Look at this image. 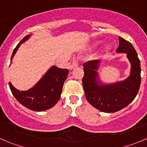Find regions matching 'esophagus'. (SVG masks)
<instances>
[{"label": "esophagus", "mask_w": 147, "mask_h": 147, "mask_svg": "<svg viewBox=\"0 0 147 147\" xmlns=\"http://www.w3.org/2000/svg\"><path fill=\"white\" fill-rule=\"evenodd\" d=\"M77 66H78V62H77V60H76V59H74V60L72 62H71V64L70 65L69 69H70V70H72V69H74V67H77Z\"/></svg>", "instance_id": "1"}]
</instances>
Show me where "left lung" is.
<instances>
[{
	"mask_svg": "<svg viewBox=\"0 0 147 147\" xmlns=\"http://www.w3.org/2000/svg\"><path fill=\"white\" fill-rule=\"evenodd\" d=\"M117 53H126L131 62L130 76L124 81L110 85H102L97 80L96 70L99 60L85 62L82 85L88 102L95 108L105 113H115L124 108L137 96L141 85V63L132 44L119 37Z\"/></svg>",
	"mask_w": 147,
	"mask_h": 147,
	"instance_id": "left-lung-1",
	"label": "left lung"
}]
</instances>
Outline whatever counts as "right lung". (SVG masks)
I'll list each match as a JSON object with an SVG mask.
<instances>
[{"label":"right lung","instance_id":"1","mask_svg":"<svg viewBox=\"0 0 147 147\" xmlns=\"http://www.w3.org/2000/svg\"><path fill=\"white\" fill-rule=\"evenodd\" d=\"M26 35L14 49L11 61L17 50L23 42L28 39ZM68 75V70L53 66L43 77L32 88L26 91H20L9 83L13 96L24 107L34 111H44L54 107L60 98L62 87Z\"/></svg>","mask_w":147,"mask_h":147}]
</instances>
